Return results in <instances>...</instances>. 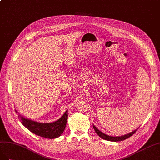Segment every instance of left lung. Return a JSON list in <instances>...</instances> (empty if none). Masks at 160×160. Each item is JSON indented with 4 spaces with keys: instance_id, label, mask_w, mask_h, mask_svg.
I'll list each match as a JSON object with an SVG mask.
<instances>
[{
    "instance_id": "obj_1",
    "label": "left lung",
    "mask_w": 160,
    "mask_h": 160,
    "mask_svg": "<svg viewBox=\"0 0 160 160\" xmlns=\"http://www.w3.org/2000/svg\"><path fill=\"white\" fill-rule=\"evenodd\" d=\"M93 128H94L96 133H97V134L100 137V138H101L103 139H105V140H107V141H121L125 140V139H126L127 138H130L131 136L133 135L135 133V132L137 131V130L138 129H137L135 131L131 132V133L127 134V135H122V136L112 137V136H109L108 135H106V134L103 133L102 132L99 131L94 125H93Z\"/></svg>"
}]
</instances>
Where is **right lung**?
<instances>
[{
	"instance_id": "1",
	"label": "right lung",
	"mask_w": 160,
	"mask_h": 160,
	"mask_svg": "<svg viewBox=\"0 0 160 160\" xmlns=\"http://www.w3.org/2000/svg\"><path fill=\"white\" fill-rule=\"evenodd\" d=\"M17 112V111H15ZM68 110L62 117L56 121L50 123H43L32 121L19 115L21 123L32 133L42 138L54 139L60 137L64 131L68 121Z\"/></svg>"
}]
</instances>
